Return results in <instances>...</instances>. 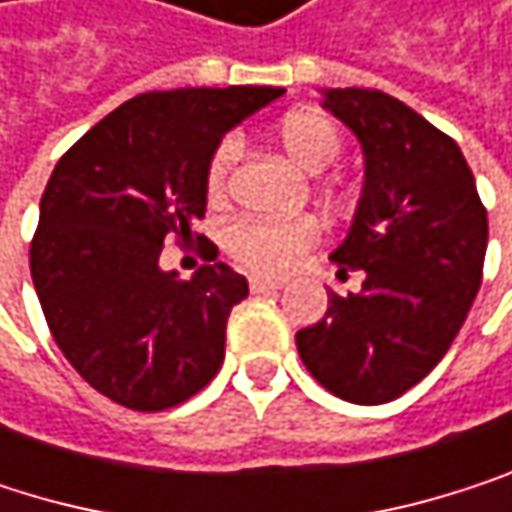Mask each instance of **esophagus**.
Returning a JSON list of instances; mask_svg holds the SVG:
<instances>
[{
  "instance_id": "34e87169",
  "label": "esophagus",
  "mask_w": 512,
  "mask_h": 512,
  "mask_svg": "<svg viewBox=\"0 0 512 512\" xmlns=\"http://www.w3.org/2000/svg\"><path fill=\"white\" fill-rule=\"evenodd\" d=\"M248 288H251V294H276V291H282V282H273V279H248Z\"/></svg>"
}]
</instances>
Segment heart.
<instances>
[{"label":"heart","mask_w":512,"mask_h":512,"mask_svg":"<svg viewBox=\"0 0 512 512\" xmlns=\"http://www.w3.org/2000/svg\"><path fill=\"white\" fill-rule=\"evenodd\" d=\"M282 149L309 173H321L336 164L342 152V134L327 113L297 110L279 122ZM242 155V140L227 134L218 140L206 161L203 188L212 203H221L230 188L233 167ZM321 230L312 218H239L224 230L227 254L261 276H285L318 242Z\"/></svg>","instance_id":"1"}]
</instances>
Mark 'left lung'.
I'll use <instances>...</instances> for the list:
<instances>
[{
	"label": "left lung",
	"instance_id": "left-lung-1",
	"mask_svg": "<svg viewBox=\"0 0 512 512\" xmlns=\"http://www.w3.org/2000/svg\"><path fill=\"white\" fill-rule=\"evenodd\" d=\"M324 107L363 143L366 182L339 273L360 294H327V315L297 333L312 378L354 405H384L450 351L480 291L489 221L453 137L381 89H324Z\"/></svg>",
	"mask_w": 512,
	"mask_h": 512
}]
</instances>
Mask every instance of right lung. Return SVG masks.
<instances>
[{
    "label": "right lung",
    "instance_id": "add662e5",
    "mask_svg": "<svg viewBox=\"0 0 512 512\" xmlns=\"http://www.w3.org/2000/svg\"><path fill=\"white\" fill-rule=\"evenodd\" d=\"M276 86L143 92L92 125L56 164L29 270L47 327L101 396L131 411H167L200 393L224 363L230 309L248 282L227 264L191 279L164 273L167 239L206 212L203 173L221 134L276 101Z\"/></svg>",
    "mask_w": 512,
    "mask_h": 512
}]
</instances>
